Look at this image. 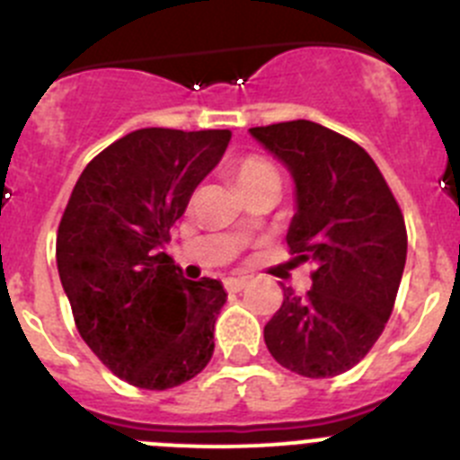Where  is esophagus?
I'll return each mask as SVG.
<instances>
[{"label":"esophagus","mask_w":460,"mask_h":460,"mask_svg":"<svg viewBox=\"0 0 460 460\" xmlns=\"http://www.w3.org/2000/svg\"><path fill=\"white\" fill-rule=\"evenodd\" d=\"M249 279H244V276H238V279H226L225 280V289L226 292H240V289L247 288Z\"/></svg>","instance_id":"34e87169"}]
</instances>
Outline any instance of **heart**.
I'll use <instances>...</instances> for the list:
<instances>
[{"instance_id": "heart-1", "label": "heart", "mask_w": 460, "mask_h": 460, "mask_svg": "<svg viewBox=\"0 0 460 460\" xmlns=\"http://www.w3.org/2000/svg\"><path fill=\"white\" fill-rule=\"evenodd\" d=\"M229 175L244 195L252 193L265 181H279V171L274 168V164L261 155H243L231 162Z\"/></svg>"}]
</instances>
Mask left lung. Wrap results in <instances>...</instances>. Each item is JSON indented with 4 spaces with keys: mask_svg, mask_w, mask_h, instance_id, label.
<instances>
[{
    "mask_svg": "<svg viewBox=\"0 0 460 460\" xmlns=\"http://www.w3.org/2000/svg\"><path fill=\"white\" fill-rule=\"evenodd\" d=\"M249 132L292 172L288 247L296 262H314L303 296L283 288L267 349L296 376H341L367 358L394 312L407 262L404 216L371 155L349 137L303 119Z\"/></svg>",
    "mask_w": 460,
    "mask_h": 460,
    "instance_id": "1",
    "label": "left lung"
}]
</instances>
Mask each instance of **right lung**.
<instances>
[{"label": "right lung", "instance_id": "1", "mask_svg": "<svg viewBox=\"0 0 460 460\" xmlns=\"http://www.w3.org/2000/svg\"><path fill=\"white\" fill-rule=\"evenodd\" d=\"M229 139V130H135L98 153L71 190L58 274L83 341L128 385H184L216 349L225 288L184 279L162 247Z\"/></svg>", "mask_w": 460, "mask_h": 460}]
</instances>
